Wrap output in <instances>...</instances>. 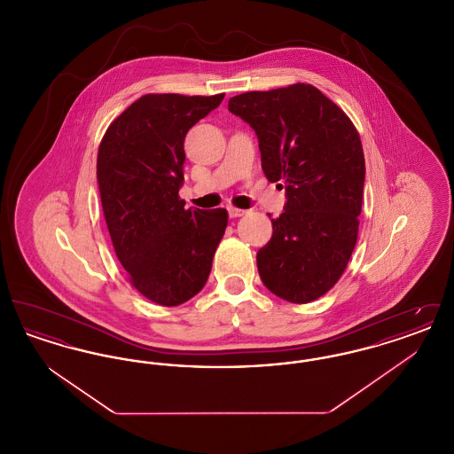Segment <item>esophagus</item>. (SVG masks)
Instances as JSON below:
<instances>
[{"instance_id": "esophagus-1", "label": "esophagus", "mask_w": 454, "mask_h": 454, "mask_svg": "<svg viewBox=\"0 0 454 454\" xmlns=\"http://www.w3.org/2000/svg\"><path fill=\"white\" fill-rule=\"evenodd\" d=\"M230 217H241L245 216L248 211L247 209H239V207H228Z\"/></svg>"}]
</instances>
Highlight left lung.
<instances>
[{
    "label": "left lung",
    "mask_w": 454,
    "mask_h": 454,
    "mask_svg": "<svg viewBox=\"0 0 454 454\" xmlns=\"http://www.w3.org/2000/svg\"><path fill=\"white\" fill-rule=\"evenodd\" d=\"M228 108L255 130L269 182L286 185L284 213L257 254L260 279L286 301H315L340 279L357 241L366 175L359 132L308 83L247 91Z\"/></svg>",
    "instance_id": "1"
}]
</instances>
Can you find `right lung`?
<instances>
[{"label": "right lung", "instance_id": "obj_1", "mask_svg": "<svg viewBox=\"0 0 454 454\" xmlns=\"http://www.w3.org/2000/svg\"><path fill=\"white\" fill-rule=\"evenodd\" d=\"M224 93H148L106 130L97 156L102 209L115 255L150 301L178 306L207 282L226 209H185L184 141Z\"/></svg>", "mask_w": 454, "mask_h": 454}]
</instances>
